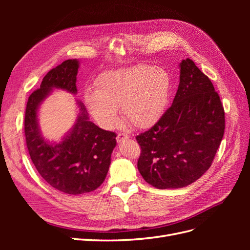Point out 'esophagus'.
Wrapping results in <instances>:
<instances>
[{
  "mask_svg": "<svg viewBox=\"0 0 250 250\" xmlns=\"http://www.w3.org/2000/svg\"><path fill=\"white\" fill-rule=\"evenodd\" d=\"M130 137L128 134H126V133H123V132H119L118 133V135H117V142L118 143H121L122 141H124V140H127V139H129Z\"/></svg>",
  "mask_w": 250,
  "mask_h": 250,
  "instance_id": "esophagus-1",
  "label": "esophagus"
}]
</instances>
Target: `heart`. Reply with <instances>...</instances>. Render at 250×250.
I'll use <instances>...</instances> for the list:
<instances>
[{"instance_id": "b5f03b06", "label": "heart", "mask_w": 250, "mask_h": 250, "mask_svg": "<svg viewBox=\"0 0 250 250\" xmlns=\"http://www.w3.org/2000/svg\"><path fill=\"white\" fill-rule=\"evenodd\" d=\"M171 79L168 73L150 65H137L101 74L95 90H86L84 101L97 123L111 128L118 122L117 108L138 128L156 123L168 104Z\"/></svg>"}]
</instances>
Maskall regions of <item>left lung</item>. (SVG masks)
Returning a JSON list of instances; mask_svg holds the SVG:
<instances>
[{"instance_id": "left-lung-1", "label": "left lung", "mask_w": 250, "mask_h": 250, "mask_svg": "<svg viewBox=\"0 0 250 250\" xmlns=\"http://www.w3.org/2000/svg\"><path fill=\"white\" fill-rule=\"evenodd\" d=\"M177 92L162 118L141 133L138 169L156 188L193 184L210 167L225 128L224 108L213 83L193 60L179 64Z\"/></svg>"}]
</instances>
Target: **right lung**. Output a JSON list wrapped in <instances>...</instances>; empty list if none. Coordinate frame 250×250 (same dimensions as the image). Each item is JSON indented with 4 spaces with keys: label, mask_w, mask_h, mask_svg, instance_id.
<instances>
[{
    "label": "right lung",
    "mask_w": 250,
    "mask_h": 250,
    "mask_svg": "<svg viewBox=\"0 0 250 250\" xmlns=\"http://www.w3.org/2000/svg\"><path fill=\"white\" fill-rule=\"evenodd\" d=\"M77 59H67L43 77L41 87L30 95L25 113V135L36 170L55 190L71 195L99 188L107 175L117 134L90 122L84 104L77 101L79 113L72 129L62 141L44 140L37 122L40 105L53 88L77 94Z\"/></svg>",
    "instance_id": "right-lung-1"
}]
</instances>
